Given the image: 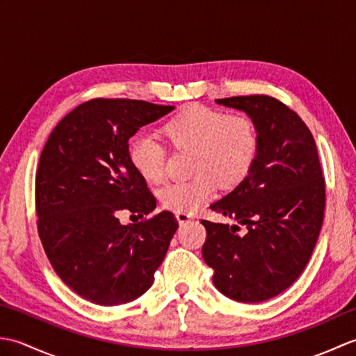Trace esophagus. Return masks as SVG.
<instances>
[{
    "instance_id": "34e87169",
    "label": "esophagus",
    "mask_w": 356,
    "mask_h": 356,
    "mask_svg": "<svg viewBox=\"0 0 356 356\" xmlns=\"http://www.w3.org/2000/svg\"><path fill=\"white\" fill-rule=\"evenodd\" d=\"M176 218H177V222H179L180 225H186V223L191 222L193 216L188 214V213H176Z\"/></svg>"
}]
</instances>
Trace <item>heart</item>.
<instances>
[{
    "mask_svg": "<svg viewBox=\"0 0 356 356\" xmlns=\"http://www.w3.org/2000/svg\"><path fill=\"white\" fill-rule=\"evenodd\" d=\"M165 139L177 149H193L190 180L161 188L162 207L193 214L214 195L216 186L231 188L251 171L259 153V130L246 115L226 113L194 104L170 118L162 127ZM134 171L149 184L165 174V148L154 136H134L128 147Z\"/></svg>",
    "mask_w": 356,
    "mask_h": 356,
    "instance_id": "obj_1",
    "label": "heart"
}]
</instances>
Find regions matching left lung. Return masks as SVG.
Segmentation results:
<instances>
[{
    "label": "left lung",
    "instance_id": "1",
    "mask_svg": "<svg viewBox=\"0 0 356 356\" xmlns=\"http://www.w3.org/2000/svg\"><path fill=\"white\" fill-rule=\"evenodd\" d=\"M217 104L245 111L259 130V153L236 190L209 208L240 225L202 220L203 260L213 283L240 303H261L286 291L305 270L318 240L326 186L312 133L301 118L266 95Z\"/></svg>",
    "mask_w": 356,
    "mask_h": 356
}]
</instances>
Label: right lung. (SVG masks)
<instances>
[{"mask_svg":"<svg viewBox=\"0 0 356 356\" xmlns=\"http://www.w3.org/2000/svg\"><path fill=\"white\" fill-rule=\"evenodd\" d=\"M172 110L99 97L59 120L45 142L35 182L38 234L59 278L95 305L119 306L145 293L179 228L170 211L133 225L118 217L156 208L130 163L128 140Z\"/></svg>","mask_w":356,"mask_h":356,"instance_id":"add662e5","label":"right lung"}]
</instances>
